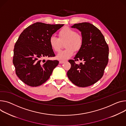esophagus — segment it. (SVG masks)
<instances>
[{
  "instance_id": "esophagus-1",
  "label": "esophagus",
  "mask_w": 126,
  "mask_h": 126,
  "mask_svg": "<svg viewBox=\"0 0 126 126\" xmlns=\"http://www.w3.org/2000/svg\"><path fill=\"white\" fill-rule=\"evenodd\" d=\"M64 63V61H59V63L60 64H63Z\"/></svg>"
}]
</instances>
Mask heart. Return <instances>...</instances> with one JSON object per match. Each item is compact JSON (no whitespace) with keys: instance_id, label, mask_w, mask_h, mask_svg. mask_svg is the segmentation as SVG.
I'll return each instance as SVG.
<instances>
[{"instance_id":"b5f03b06","label":"heart","mask_w":126,"mask_h":126,"mask_svg":"<svg viewBox=\"0 0 126 126\" xmlns=\"http://www.w3.org/2000/svg\"><path fill=\"white\" fill-rule=\"evenodd\" d=\"M59 38L54 36L50 37L49 44L51 48L55 52L60 50L61 42L66 41L65 50L61 51L56 56V58L60 61H66L73 56L74 51H79L82 48L83 38L81 36L77 34V32L70 28L65 27L58 33Z\"/></svg>"}]
</instances>
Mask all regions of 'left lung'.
<instances>
[{
  "label": "left lung",
  "instance_id": "8db88e82",
  "mask_svg": "<svg viewBox=\"0 0 126 126\" xmlns=\"http://www.w3.org/2000/svg\"><path fill=\"white\" fill-rule=\"evenodd\" d=\"M71 28L81 32L83 45L74 60H69L71 68L67 75L76 86L87 87L96 83L104 75L109 60V47L101 32L93 24L82 22ZM79 60L83 62L75 63Z\"/></svg>",
  "mask_w": 126,
  "mask_h": 126
}]
</instances>
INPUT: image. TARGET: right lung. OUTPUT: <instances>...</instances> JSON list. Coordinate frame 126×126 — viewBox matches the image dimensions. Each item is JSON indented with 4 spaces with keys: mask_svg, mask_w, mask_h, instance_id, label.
<instances>
[{
    "mask_svg": "<svg viewBox=\"0 0 126 126\" xmlns=\"http://www.w3.org/2000/svg\"><path fill=\"white\" fill-rule=\"evenodd\" d=\"M63 26L37 22L27 27L19 35L15 45L13 64L16 74L27 85L32 87L42 85L58 65L57 60L43 59L55 56L49 39Z\"/></svg>",
    "mask_w": 126,
    "mask_h": 126,
    "instance_id": "right-lung-1",
    "label": "right lung"
}]
</instances>
